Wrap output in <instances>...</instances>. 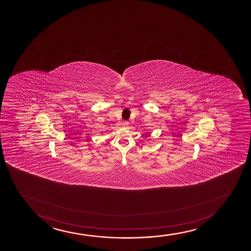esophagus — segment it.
Listing matches in <instances>:
<instances>
[{
  "label": "esophagus",
  "mask_w": 251,
  "mask_h": 251,
  "mask_svg": "<svg viewBox=\"0 0 251 251\" xmlns=\"http://www.w3.org/2000/svg\"><path fill=\"white\" fill-rule=\"evenodd\" d=\"M122 126L124 127H127L129 126V122H128V121H124V122L122 123Z\"/></svg>",
  "instance_id": "esophagus-1"
}]
</instances>
